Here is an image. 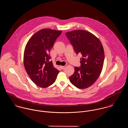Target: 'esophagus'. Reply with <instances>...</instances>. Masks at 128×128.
I'll return each mask as SVG.
<instances>
[{
	"label": "esophagus",
	"mask_w": 128,
	"mask_h": 128,
	"mask_svg": "<svg viewBox=\"0 0 128 128\" xmlns=\"http://www.w3.org/2000/svg\"><path fill=\"white\" fill-rule=\"evenodd\" d=\"M60 68L62 70H64L65 68V66H60Z\"/></svg>",
	"instance_id": "34e87169"
}]
</instances>
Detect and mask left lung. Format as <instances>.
Listing matches in <instances>:
<instances>
[{"instance_id":"left-lung-1","label":"left lung","mask_w":128,"mask_h":128,"mask_svg":"<svg viewBox=\"0 0 128 128\" xmlns=\"http://www.w3.org/2000/svg\"><path fill=\"white\" fill-rule=\"evenodd\" d=\"M66 35L76 54H81V66L74 68L70 80L79 89L90 87L98 78L104 65V53L100 40L91 32L84 30L67 32Z\"/></svg>"}]
</instances>
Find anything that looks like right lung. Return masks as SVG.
<instances>
[{"mask_svg": "<svg viewBox=\"0 0 128 128\" xmlns=\"http://www.w3.org/2000/svg\"><path fill=\"white\" fill-rule=\"evenodd\" d=\"M61 30L42 29L32 37L24 52L25 70L37 86L46 88L55 82L59 71L50 62V51Z\"/></svg>", "mask_w": 128, "mask_h": 128, "instance_id": "right-lung-1", "label": "right lung"}]
</instances>
